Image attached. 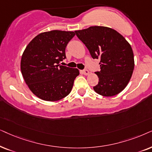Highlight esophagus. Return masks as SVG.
<instances>
[{"label": "esophagus", "instance_id": "1", "mask_svg": "<svg viewBox=\"0 0 152 152\" xmlns=\"http://www.w3.org/2000/svg\"><path fill=\"white\" fill-rule=\"evenodd\" d=\"M90 74V72H89V71L88 69H84L83 70V74L84 75H88Z\"/></svg>", "mask_w": 152, "mask_h": 152}]
</instances>
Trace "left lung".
I'll return each mask as SVG.
<instances>
[{
    "label": "left lung",
    "instance_id": "obj_1",
    "mask_svg": "<svg viewBox=\"0 0 152 152\" xmlns=\"http://www.w3.org/2000/svg\"><path fill=\"white\" fill-rule=\"evenodd\" d=\"M93 59H100L98 84L93 87L99 94L115 96L126 88L134 69L132 48L126 39L112 28L91 26L75 31Z\"/></svg>",
    "mask_w": 152,
    "mask_h": 152
}]
</instances>
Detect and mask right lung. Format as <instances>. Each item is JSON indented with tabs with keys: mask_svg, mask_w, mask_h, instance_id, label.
Returning a JSON list of instances; mask_svg holds the SVG:
<instances>
[{
	"mask_svg": "<svg viewBox=\"0 0 152 152\" xmlns=\"http://www.w3.org/2000/svg\"><path fill=\"white\" fill-rule=\"evenodd\" d=\"M75 32L51 30L40 33L28 44L21 60V74L28 88L42 100L56 102L67 96L78 69L60 65Z\"/></svg>",
	"mask_w": 152,
	"mask_h": 152,
	"instance_id": "1",
	"label": "right lung"
}]
</instances>
